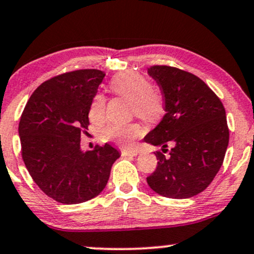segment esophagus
Wrapping results in <instances>:
<instances>
[{"instance_id": "34e87169", "label": "esophagus", "mask_w": 254, "mask_h": 254, "mask_svg": "<svg viewBox=\"0 0 254 254\" xmlns=\"http://www.w3.org/2000/svg\"><path fill=\"white\" fill-rule=\"evenodd\" d=\"M140 153L139 149H124L122 151V155L124 156H135Z\"/></svg>"}]
</instances>
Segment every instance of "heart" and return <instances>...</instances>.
<instances>
[{
    "instance_id": "b5f03b06",
    "label": "heart",
    "mask_w": 254,
    "mask_h": 254,
    "mask_svg": "<svg viewBox=\"0 0 254 254\" xmlns=\"http://www.w3.org/2000/svg\"><path fill=\"white\" fill-rule=\"evenodd\" d=\"M113 93L130 100L133 111L145 120L153 121L161 117L164 103L161 96L152 89L148 79L137 73H124L115 76L111 82ZM106 100L101 94L94 96L89 109V118L94 121L101 120L105 115ZM143 133V128L137 122L112 124L103 130V136L122 146H130Z\"/></svg>"
}]
</instances>
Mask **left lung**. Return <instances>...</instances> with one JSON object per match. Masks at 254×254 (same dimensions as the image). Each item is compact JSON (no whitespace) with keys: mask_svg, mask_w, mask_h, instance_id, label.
Instances as JSON below:
<instances>
[{"mask_svg":"<svg viewBox=\"0 0 254 254\" xmlns=\"http://www.w3.org/2000/svg\"><path fill=\"white\" fill-rule=\"evenodd\" d=\"M147 73L165 100V115L143 137L160 146L158 166L147 178L155 193L186 199L202 192L220 170L228 146L226 112L220 99L198 76L168 65H154Z\"/></svg>","mask_w":254,"mask_h":254,"instance_id":"8db88e82","label":"left lung"}]
</instances>
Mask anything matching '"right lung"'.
I'll return each mask as SVG.
<instances>
[{"label":"right lung","instance_id":"right-lung-1","mask_svg":"<svg viewBox=\"0 0 254 254\" xmlns=\"http://www.w3.org/2000/svg\"><path fill=\"white\" fill-rule=\"evenodd\" d=\"M103 77L98 69L53 77L37 87L22 113L18 135L24 165L43 193L65 205L99 195L121 155L107 142L94 151L80 146Z\"/></svg>","mask_w":254,"mask_h":254}]
</instances>
